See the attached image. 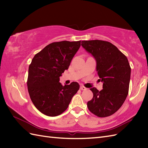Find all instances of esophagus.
I'll list each match as a JSON object with an SVG mask.
<instances>
[{
    "instance_id": "obj_1",
    "label": "esophagus",
    "mask_w": 148,
    "mask_h": 148,
    "mask_svg": "<svg viewBox=\"0 0 148 148\" xmlns=\"http://www.w3.org/2000/svg\"><path fill=\"white\" fill-rule=\"evenodd\" d=\"M80 89L81 90H86V87H84V86H80Z\"/></svg>"
}]
</instances>
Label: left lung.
I'll return each instance as SVG.
<instances>
[{"label": "left lung", "mask_w": 148, "mask_h": 148, "mask_svg": "<svg viewBox=\"0 0 148 148\" xmlns=\"http://www.w3.org/2000/svg\"><path fill=\"white\" fill-rule=\"evenodd\" d=\"M81 46L97 62V71L103 89L90 88L93 93L87 106L100 118L114 114L121 108L128 93L131 68L127 56L111 42L101 40H83Z\"/></svg>", "instance_id": "left-lung-1"}]
</instances>
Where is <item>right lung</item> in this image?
<instances>
[{
    "label": "right lung",
    "mask_w": 148,
    "mask_h": 148,
    "mask_svg": "<svg viewBox=\"0 0 148 148\" xmlns=\"http://www.w3.org/2000/svg\"><path fill=\"white\" fill-rule=\"evenodd\" d=\"M80 46L81 40L52 42L33 58L29 67L28 91L34 105L42 114H61L79 90L77 82L62 86L59 81Z\"/></svg>",
    "instance_id": "1"
}]
</instances>
